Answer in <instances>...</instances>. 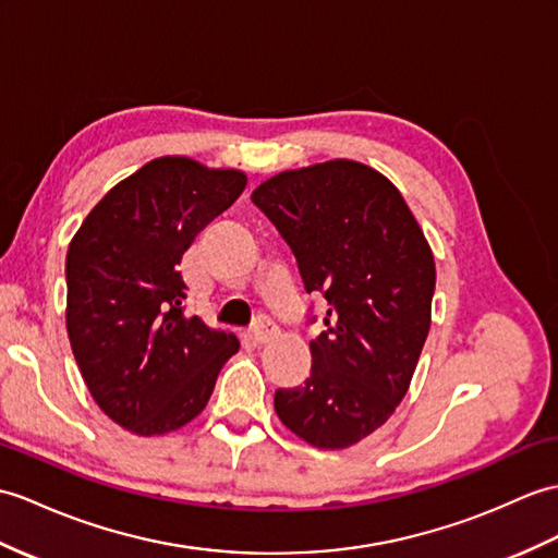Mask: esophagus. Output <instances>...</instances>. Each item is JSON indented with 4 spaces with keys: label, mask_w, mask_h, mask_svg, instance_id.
<instances>
[{
    "label": "esophagus",
    "mask_w": 558,
    "mask_h": 558,
    "mask_svg": "<svg viewBox=\"0 0 558 558\" xmlns=\"http://www.w3.org/2000/svg\"><path fill=\"white\" fill-rule=\"evenodd\" d=\"M278 332V326L268 316H258L252 326V340L256 344H266Z\"/></svg>",
    "instance_id": "esophagus-1"
}]
</instances>
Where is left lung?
Returning a JSON list of instances; mask_svg holds the SVG:
<instances>
[{"label":"left lung","instance_id":"obj_1","mask_svg":"<svg viewBox=\"0 0 558 558\" xmlns=\"http://www.w3.org/2000/svg\"><path fill=\"white\" fill-rule=\"evenodd\" d=\"M252 202L290 244L304 290L328 300L311 375L276 390L278 418L318 449L352 447L392 416L416 371L435 292L430 244L399 190L359 161L282 171Z\"/></svg>","mask_w":558,"mask_h":558}]
</instances>
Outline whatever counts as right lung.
Listing matches in <instances>:
<instances>
[{
    "instance_id": "1",
    "label": "right lung",
    "mask_w": 558,
    "mask_h": 558,
    "mask_svg": "<svg viewBox=\"0 0 558 558\" xmlns=\"http://www.w3.org/2000/svg\"><path fill=\"white\" fill-rule=\"evenodd\" d=\"M247 175L161 157L121 180L87 214L66 254V328L99 409L142 437L204 411L235 335L185 316L178 264Z\"/></svg>"
}]
</instances>
